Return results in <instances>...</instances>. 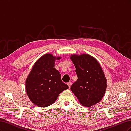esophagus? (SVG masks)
I'll return each instance as SVG.
<instances>
[{
    "label": "esophagus",
    "instance_id": "esophagus-1",
    "mask_svg": "<svg viewBox=\"0 0 131 131\" xmlns=\"http://www.w3.org/2000/svg\"><path fill=\"white\" fill-rule=\"evenodd\" d=\"M67 85H68V87L70 88V86H71V85H72V82H69L67 83Z\"/></svg>",
    "mask_w": 131,
    "mask_h": 131
}]
</instances>
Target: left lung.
<instances>
[{"mask_svg": "<svg viewBox=\"0 0 131 131\" xmlns=\"http://www.w3.org/2000/svg\"><path fill=\"white\" fill-rule=\"evenodd\" d=\"M70 58L78 77L71 90L82 105L92 106L101 101L106 89V79L101 65L88 54H72Z\"/></svg>", "mask_w": 131, "mask_h": 131, "instance_id": "1", "label": "left lung"}]
</instances>
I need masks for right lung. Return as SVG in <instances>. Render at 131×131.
Here are the masks:
<instances>
[{
	"label": "right lung",
	"instance_id": "obj_1",
	"mask_svg": "<svg viewBox=\"0 0 131 131\" xmlns=\"http://www.w3.org/2000/svg\"><path fill=\"white\" fill-rule=\"evenodd\" d=\"M50 53L35 63L26 81V89L31 102L39 107L52 104L59 94L69 87L61 80V74L54 68V62L60 59Z\"/></svg>",
	"mask_w": 131,
	"mask_h": 131
}]
</instances>
